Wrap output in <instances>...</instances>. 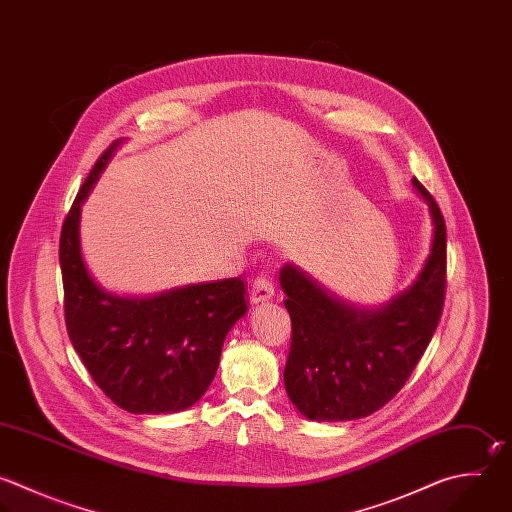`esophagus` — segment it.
I'll list each match as a JSON object with an SVG mask.
<instances>
[{"label":"esophagus","mask_w":512,"mask_h":512,"mask_svg":"<svg viewBox=\"0 0 512 512\" xmlns=\"http://www.w3.org/2000/svg\"><path fill=\"white\" fill-rule=\"evenodd\" d=\"M274 296V280L268 272H260L252 282V302H266Z\"/></svg>","instance_id":"1"}]
</instances>
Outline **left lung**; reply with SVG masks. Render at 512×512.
Here are the masks:
<instances>
[{"label":"left lung","mask_w":512,"mask_h":512,"mask_svg":"<svg viewBox=\"0 0 512 512\" xmlns=\"http://www.w3.org/2000/svg\"><path fill=\"white\" fill-rule=\"evenodd\" d=\"M434 238L414 284L380 308L342 302L286 264L280 286L292 320L284 384L310 420H356L392 400L422 358L442 314L446 292V226L430 192Z\"/></svg>","instance_id":"8db88e82"}]
</instances>
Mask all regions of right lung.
I'll return each instance as SVG.
<instances>
[{"label":"right lung","mask_w":512,"mask_h":512,"mask_svg":"<svg viewBox=\"0 0 512 512\" xmlns=\"http://www.w3.org/2000/svg\"><path fill=\"white\" fill-rule=\"evenodd\" d=\"M120 142L98 158L62 226L66 326L94 382L114 404L134 414L180 412L212 384L224 338L248 310L246 284L238 276L152 298H120L94 282L80 248V212Z\"/></svg>","instance_id":"obj_1"}]
</instances>
